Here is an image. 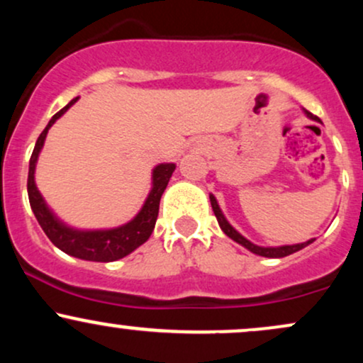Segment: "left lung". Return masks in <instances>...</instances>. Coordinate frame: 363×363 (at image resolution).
Segmentation results:
<instances>
[{
  "mask_svg": "<svg viewBox=\"0 0 363 363\" xmlns=\"http://www.w3.org/2000/svg\"><path fill=\"white\" fill-rule=\"evenodd\" d=\"M303 112H306L307 118H311L312 121H319L318 116L311 114L309 111H303ZM210 201H211V208H213V213H215V216H216V220H218L220 228H222L225 234L230 237L232 240H235L237 244L244 245L245 249H249V251H251V252L257 254V256H264V257H285V256H289V254H294V252L301 251V249L306 247V245H309L311 242H314V239H311V240H307V242L294 244V245H281V247H261V245L252 244L251 240H247V239H245V237L240 235L239 232H237L235 228L232 227V225L227 222V218H225V216H223L222 210H220L218 203H216V199H215L213 194H210Z\"/></svg>",
  "mask_w": 363,
  "mask_h": 363,
  "instance_id": "8db88e82",
  "label": "left lung"
}]
</instances>
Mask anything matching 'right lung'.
Instances as JSON below:
<instances>
[{"mask_svg":"<svg viewBox=\"0 0 363 363\" xmlns=\"http://www.w3.org/2000/svg\"><path fill=\"white\" fill-rule=\"evenodd\" d=\"M77 101L78 97L73 99L66 107H62L60 112H56V114L52 116V119L49 121V124L45 126L44 131L40 133L39 138H37L35 148L30 157V164H28V201H30L32 211H34L37 222L43 227L45 235H48L49 240H51L56 247H60L62 252L85 261H116L135 251V249L140 247L141 244L147 242L148 237L152 235L158 216L160 198L162 194H164L165 187L169 184V179L172 177V172L176 170V164H160L153 169V186L147 201H145L140 213L126 225H121L118 228H109V230H77V228H72L68 227V225L60 222V220L54 216L52 211L49 210V206L45 205L44 198L40 196L39 189H37L34 172L37 158H39L40 150L44 147V140L45 136H48L49 128H51Z\"/></svg>","mask_w":363,"mask_h":363,"instance_id":"add662e5","label":"right lung"}]
</instances>
